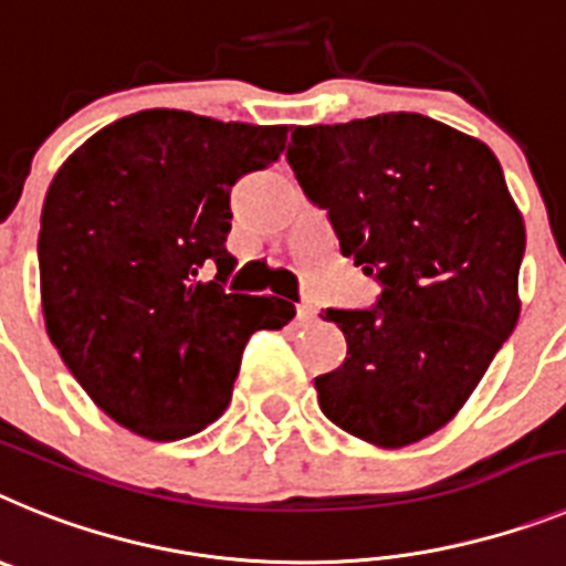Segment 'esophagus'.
<instances>
[{
    "label": "esophagus",
    "instance_id": "1",
    "mask_svg": "<svg viewBox=\"0 0 566 566\" xmlns=\"http://www.w3.org/2000/svg\"><path fill=\"white\" fill-rule=\"evenodd\" d=\"M296 318L298 322H313V318H316V307H313V304H298Z\"/></svg>",
    "mask_w": 566,
    "mask_h": 566
}]
</instances>
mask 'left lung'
<instances>
[{
	"label": "left lung",
	"mask_w": 566,
	"mask_h": 566,
	"mask_svg": "<svg viewBox=\"0 0 566 566\" xmlns=\"http://www.w3.org/2000/svg\"><path fill=\"white\" fill-rule=\"evenodd\" d=\"M287 165L342 255L381 287L333 311L347 338L318 407L378 447L424 439L461 410L518 322L524 222L484 142L421 113L293 127Z\"/></svg>",
	"instance_id": "left-lung-1"
}]
</instances>
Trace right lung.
Wrapping results in <instances>:
<instances>
[{
    "mask_svg": "<svg viewBox=\"0 0 566 566\" xmlns=\"http://www.w3.org/2000/svg\"><path fill=\"white\" fill-rule=\"evenodd\" d=\"M284 142V125L154 107L102 127L53 176L39 230L48 336L127 430H205L228 407L248 338L296 316L287 298L224 290L230 190Z\"/></svg>",
    "mask_w": 566,
    "mask_h": 566,
    "instance_id": "obj_1",
    "label": "right lung"
}]
</instances>
